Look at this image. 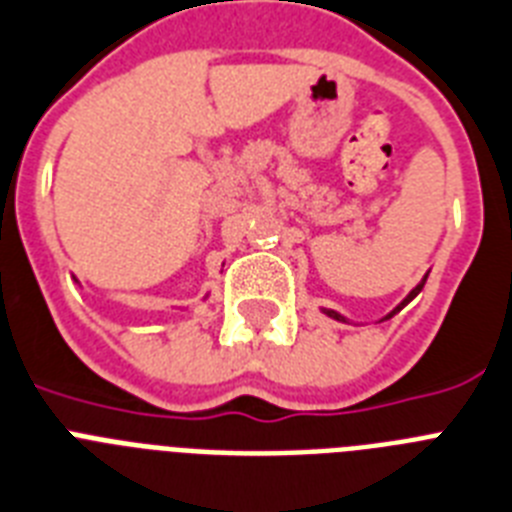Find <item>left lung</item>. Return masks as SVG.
Listing matches in <instances>:
<instances>
[{
    "label": "left lung",
    "instance_id": "obj_1",
    "mask_svg": "<svg viewBox=\"0 0 512 512\" xmlns=\"http://www.w3.org/2000/svg\"><path fill=\"white\" fill-rule=\"evenodd\" d=\"M423 284H426V278H423V281H421V284H418V286H415V289H413V292H410V294H407V297H405V299H402V305H397V307H394V310H392V313H389V315H386V318H392V315H394V313H400V310H402V307H405V305H407V302H410V299H413V297H415V294H418V292H421V289H423ZM326 315H331V318H336V321H344V318H342V315H339V313H334V310H326Z\"/></svg>",
    "mask_w": 512,
    "mask_h": 512
}]
</instances>
